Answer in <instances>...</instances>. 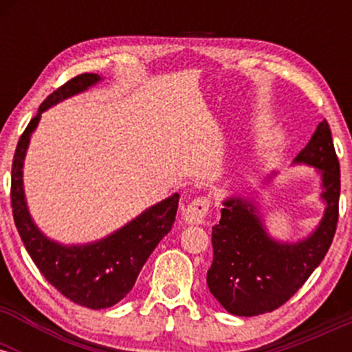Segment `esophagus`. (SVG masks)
Wrapping results in <instances>:
<instances>
[{
    "instance_id": "obj_1",
    "label": "esophagus",
    "mask_w": 352,
    "mask_h": 352,
    "mask_svg": "<svg viewBox=\"0 0 352 352\" xmlns=\"http://www.w3.org/2000/svg\"><path fill=\"white\" fill-rule=\"evenodd\" d=\"M210 207H212V204H210V199L208 197H197L195 200H192L190 204L187 205V208L184 210V218L187 223H192V225H200L205 221V217L208 215L210 212Z\"/></svg>"
}]
</instances>
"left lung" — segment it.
Listing matches in <instances>:
<instances>
[{"label":"left lung","mask_w":352,"mask_h":352,"mask_svg":"<svg viewBox=\"0 0 352 352\" xmlns=\"http://www.w3.org/2000/svg\"><path fill=\"white\" fill-rule=\"evenodd\" d=\"M294 162L319 168L324 217L313 235L293 245L266 235L250 201H223L220 223L212 228L213 263L207 273L210 293L235 316H258L285 305L305 285L328 253L339 218L341 173L328 120L316 127Z\"/></svg>","instance_id":"8db88e82"}]
</instances>
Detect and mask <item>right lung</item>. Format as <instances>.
Returning <instances> with one entry per match:
<instances>
[{
  "instance_id": "1",
  "label": "right lung",
  "mask_w": 352,
  "mask_h": 352,
  "mask_svg": "<svg viewBox=\"0 0 352 352\" xmlns=\"http://www.w3.org/2000/svg\"><path fill=\"white\" fill-rule=\"evenodd\" d=\"M99 79L98 74L84 72L47 96L19 137L11 167V208L28 253L43 276L63 296L91 309L111 308L131 292L147 258L170 232L180 199L179 193H175L170 199L153 205L119 232L91 245L54 243L31 220L23 192V160L39 117L47 107L86 91Z\"/></svg>"
}]
</instances>
